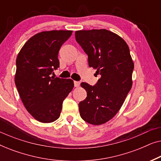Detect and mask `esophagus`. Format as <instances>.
<instances>
[{
    "label": "esophagus",
    "instance_id": "obj_1",
    "mask_svg": "<svg viewBox=\"0 0 161 161\" xmlns=\"http://www.w3.org/2000/svg\"><path fill=\"white\" fill-rule=\"evenodd\" d=\"M80 83L79 82V81H74V86L75 87H78L79 86H80Z\"/></svg>",
    "mask_w": 161,
    "mask_h": 161
}]
</instances>
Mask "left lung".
Listing matches in <instances>:
<instances>
[{
	"label": "left lung",
	"instance_id": "left-lung-1",
	"mask_svg": "<svg viewBox=\"0 0 161 161\" xmlns=\"http://www.w3.org/2000/svg\"><path fill=\"white\" fill-rule=\"evenodd\" d=\"M75 35L88 55L89 66L101 75L94 86L80 83L87 97L79 103L80 115L89 124L103 125L117 114L131 89L134 64L129 47L106 29L77 31Z\"/></svg>",
	"mask_w": 161,
	"mask_h": 161
}]
</instances>
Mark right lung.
I'll return each mask as SVG.
<instances>
[{
    "mask_svg": "<svg viewBox=\"0 0 161 161\" xmlns=\"http://www.w3.org/2000/svg\"><path fill=\"white\" fill-rule=\"evenodd\" d=\"M72 31H50L35 34L17 55L14 82L22 102L40 122L58 119L73 80L50 77L59 67L58 51Z\"/></svg>",
    "mask_w": 161,
    "mask_h": 161,
    "instance_id": "1",
    "label": "right lung"
}]
</instances>
